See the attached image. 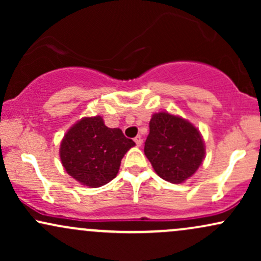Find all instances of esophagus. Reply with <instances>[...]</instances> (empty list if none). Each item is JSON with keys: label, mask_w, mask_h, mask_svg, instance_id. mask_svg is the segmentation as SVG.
Wrapping results in <instances>:
<instances>
[{"label": "esophagus", "mask_w": 261, "mask_h": 261, "mask_svg": "<svg viewBox=\"0 0 261 261\" xmlns=\"http://www.w3.org/2000/svg\"><path fill=\"white\" fill-rule=\"evenodd\" d=\"M134 141H135V143H136L137 146H141V145H142V137H141L140 135H139V136L135 137Z\"/></svg>", "instance_id": "esophagus-1"}]
</instances>
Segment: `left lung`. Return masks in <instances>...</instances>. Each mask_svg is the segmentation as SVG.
Returning a JSON list of instances; mask_svg holds the SVG:
<instances>
[{"label": "left lung", "mask_w": 261, "mask_h": 261, "mask_svg": "<svg viewBox=\"0 0 261 261\" xmlns=\"http://www.w3.org/2000/svg\"><path fill=\"white\" fill-rule=\"evenodd\" d=\"M145 154L162 179L179 184L202 163L205 146L193 124L168 113H158L149 121Z\"/></svg>", "instance_id": "1"}]
</instances>
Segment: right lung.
Returning <instances> with one entry per match:
<instances>
[{
	"mask_svg": "<svg viewBox=\"0 0 261 261\" xmlns=\"http://www.w3.org/2000/svg\"><path fill=\"white\" fill-rule=\"evenodd\" d=\"M133 146V140L120 128L107 127L100 116L83 118L66 133L60 158L77 181L99 188L115 178L122 157Z\"/></svg>",
	"mask_w": 261,
	"mask_h": 261,
	"instance_id": "obj_1",
	"label": "right lung"
}]
</instances>
